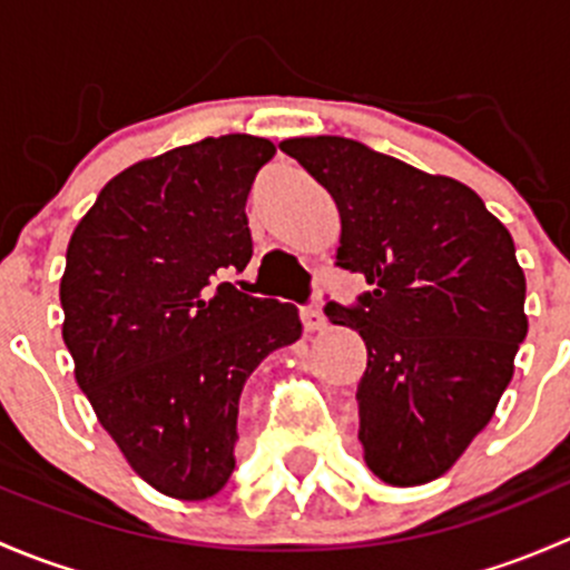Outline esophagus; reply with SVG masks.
<instances>
[{"label":"esophagus","mask_w":570,"mask_h":570,"mask_svg":"<svg viewBox=\"0 0 570 570\" xmlns=\"http://www.w3.org/2000/svg\"><path fill=\"white\" fill-rule=\"evenodd\" d=\"M301 320H303V331H306V333H320V331H325V314H322L317 306L303 308Z\"/></svg>","instance_id":"1"}]
</instances>
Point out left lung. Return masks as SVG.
Returning <instances> with one entry per match:
<instances>
[{
  "mask_svg": "<svg viewBox=\"0 0 570 570\" xmlns=\"http://www.w3.org/2000/svg\"><path fill=\"white\" fill-rule=\"evenodd\" d=\"M336 200V264L370 292L327 303L366 344L358 441L394 488L439 480L491 422L527 336V278L480 195L347 137L281 142Z\"/></svg>",
  "mask_w": 570,
  "mask_h": 570,
  "instance_id": "8db88e82",
  "label": "left lung"
}]
</instances>
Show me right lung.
Returning <instances> with one entry per match:
<instances>
[{
	"instance_id": "right-lung-1",
	"label": "right lung",
	"mask_w": 570,
	"mask_h": 570,
	"mask_svg": "<svg viewBox=\"0 0 570 570\" xmlns=\"http://www.w3.org/2000/svg\"><path fill=\"white\" fill-rule=\"evenodd\" d=\"M273 157L264 137L223 135L142 159L68 243L62 342L79 389L126 463L181 502L226 485L245 383L303 333L295 306L223 281L250 262L245 200Z\"/></svg>"
}]
</instances>
